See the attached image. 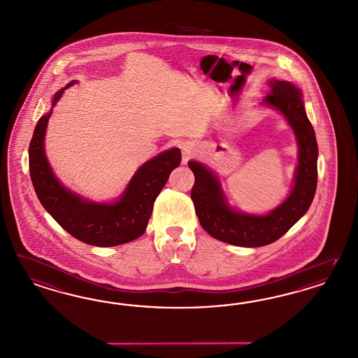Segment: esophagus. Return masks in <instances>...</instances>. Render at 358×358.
Listing matches in <instances>:
<instances>
[{
  "mask_svg": "<svg viewBox=\"0 0 358 358\" xmlns=\"http://www.w3.org/2000/svg\"><path fill=\"white\" fill-rule=\"evenodd\" d=\"M196 152V146L194 143H185L183 146V154H185V158H189L192 157L194 154Z\"/></svg>",
  "mask_w": 358,
  "mask_h": 358,
  "instance_id": "34e87169",
  "label": "esophagus"
}]
</instances>
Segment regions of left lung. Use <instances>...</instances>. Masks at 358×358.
<instances>
[{
	"label": "left lung",
	"mask_w": 358,
	"mask_h": 358,
	"mask_svg": "<svg viewBox=\"0 0 358 358\" xmlns=\"http://www.w3.org/2000/svg\"><path fill=\"white\" fill-rule=\"evenodd\" d=\"M270 92L262 105L286 118L298 143V166L289 196L265 215H254L231 207L219 176L204 163L188 162L195 175L191 197L203 229L213 238L245 248H258L277 241L308 210L317 185V142L315 130L296 85L285 80H268Z\"/></svg>",
	"instance_id": "obj_1"
}]
</instances>
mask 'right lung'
<instances>
[{
	"mask_svg": "<svg viewBox=\"0 0 358 358\" xmlns=\"http://www.w3.org/2000/svg\"><path fill=\"white\" fill-rule=\"evenodd\" d=\"M69 83L54 94L51 109L42 115L29 146L30 178L36 196L59 225L81 243L93 246H115L142 236L150 219L152 206L173 169L180 164V150L173 148L145 162L115 201L97 203L75 194L59 182L45 151L48 118Z\"/></svg>",
	"mask_w": 358,
	"mask_h": 358,
	"instance_id": "add662e5",
	"label": "right lung"
}]
</instances>
